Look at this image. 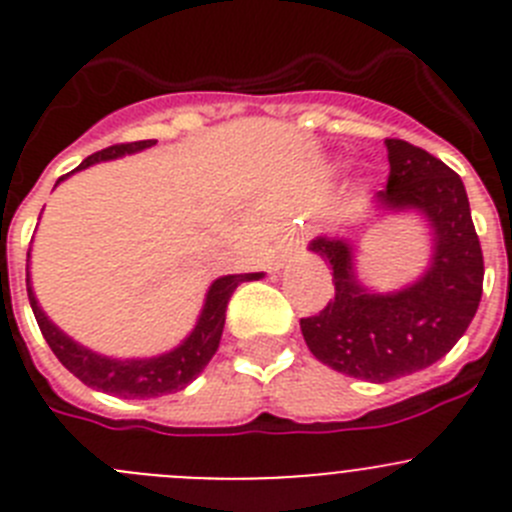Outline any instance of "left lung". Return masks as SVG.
Masks as SVG:
<instances>
[{
	"label": "left lung",
	"mask_w": 512,
	"mask_h": 512,
	"mask_svg": "<svg viewBox=\"0 0 512 512\" xmlns=\"http://www.w3.org/2000/svg\"><path fill=\"white\" fill-rule=\"evenodd\" d=\"M386 149L391 172L378 200L429 218L434 228L429 271L403 292L370 294L355 279L350 243L314 238L309 248L332 266L335 299L299 320L314 358L370 383L411 375L444 358L470 327L485 276L462 177L403 139H386Z\"/></svg>",
	"instance_id": "8db88e82"
}]
</instances>
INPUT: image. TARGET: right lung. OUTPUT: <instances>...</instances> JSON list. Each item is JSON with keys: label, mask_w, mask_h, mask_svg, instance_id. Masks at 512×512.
I'll list each match as a JSON object with an SVG mask.
<instances>
[{"label": "right lung", "mask_w": 512, "mask_h": 512, "mask_svg": "<svg viewBox=\"0 0 512 512\" xmlns=\"http://www.w3.org/2000/svg\"><path fill=\"white\" fill-rule=\"evenodd\" d=\"M152 144L157 142H154V139H142V142L114 144V147H106L101 149V152L83 159L78 170L91 167L93 162H103V159H114L121 157V154L139 152V149H147L152 147ZM60 180H63V177H60ZM253 279H261V274H231L220 276L218 281H213V287L208 289V297H205L203 314H200V320L198 325H195V330H192V335L182 342L180 348L172 350V353H164L159 355V358L147 360H111L81 348L78 342H73L68 335H63V332L45 317V312H42L40 304H37L35 294H32L30 279H27V297H30L32 312H35V320L37 325H40L42 337L48 340L55 358H58L78 381L119 398H154L164 396V393L182 391L187 383L195 381V378L203 373V368L210 363V358H213L215 350H218L220 345L228 299H231V294L236 292V287L241 281Z\"/></svg>", "instance_id": "obj_1"}]
</instances>
